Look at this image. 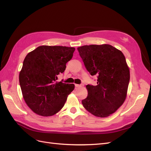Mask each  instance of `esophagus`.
<instances>
[{
	"label": "esophagus",
	"instance_id": "esophagus-1",
	"mask_svg": "<svg viewBox=\"0 0 151 151\" xmlns=\"http://www.w3.org/2000/svg\"><path fill=\"white\" fill-rule=\"evenodd\" d=\"M75 86L76 87V88H79V87L83 86V85H81V84H75Z\"/></svg>",
	"mask_w": 151,
	"mask_h": 151
}]
</instances>
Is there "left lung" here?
<instances>
[{"instance_id": "left-lung-1", "label": "left lung", "mask_w": 151, "mask_h": 151, "mask_svg": "<svg viewBox=\"0 0 151 151\" xmlns=\"http://www.w3.org/2000/svg\"><path fill=\"white\" fill-rule=\"evenodd\" d=\"M86 69L96 75L97 85L88 84L83 106L93 115L104 118L115 113L125 101L130 81L125 57L110 45H84L77 48Z\"/></svg>"}]
</instances>
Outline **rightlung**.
<instances>
[{"mask_svg":"<svg viewBox=\"0 0 151 151\" xmlns=\"http://www.w3.org/2000/svg\"><path fill=\"white\" fill-rule=\"evenodd\" d=\"M75 48L63 46L38 47L26 56L19 73L23 98L32 111L52 116L63 107L74 84L57 83V76L65 70Z\"/></svg>","mask_w":151,"mask_h":151,"instance_id":"add662e5","label":"right lung"}]
</instances>
